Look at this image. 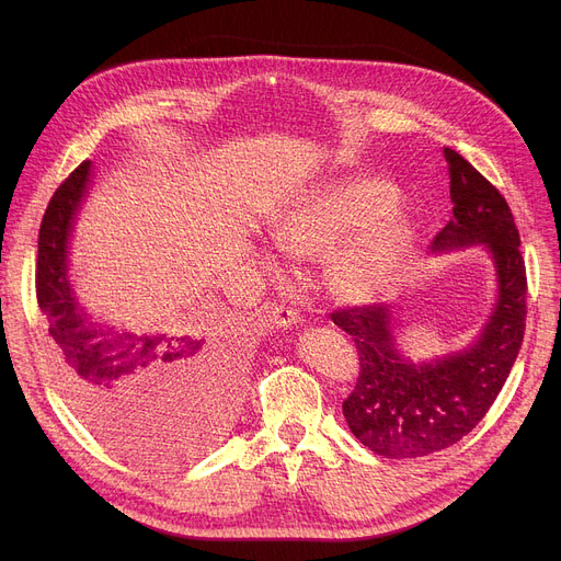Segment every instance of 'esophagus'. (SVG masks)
I'll return each instance as SVG.
<instances>
[{"mask_svg": "<svg viewBox=\"0 0 561 561\" xmlns=\"http://www.w3.org/2000/svg\"><path fill=\"white\" fill-rule=\"evenodd\" d=\"M265 313H268V320L273 322V328H293L300 322V313L296 309H290L279 302L265 305Z\"/></svg>", "mask_w": 561, "mask_h": 561, "instance_id": "esophagus-1", "label": "esophagus"}]
</instances>
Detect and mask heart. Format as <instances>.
<instances>
[{"label":"heart","mask_w":561,"mask_h":561,"mask_svg":"<svg viewBox=\"0 0 561 561\" xmlns=\"http://www.w3.org/2000/svg\"><path fill=\"white\" fill-rule=\"evenodd\" d=\"M393 202L396 191L381 182L322 193L275 225V245L290 259L328 254L350 231L387 211ZM407 241L409 227L400 214H385L375 220L355 245L334 259L330 282L336 296L347 302L370 300L391 277Z\"/></svg>","instance_id":"1"}]
</instances>
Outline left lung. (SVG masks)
I'll use <instances>...</instances> for the list:
<instances>
[{"label":"left lung","instance_id":"1","mask_svg":"<svg viewBox=\"0 0 561 561\" xmlns=\"http://www.w3.org/2000/svg\"><path fill=\"white\" fill-rule=\"evenodd\" d=\"M453 214L434 236V250L482 243L497 271V305L480 341L432 364L407 362L391 332L389 305L332 313L352 336L359 377L343 402V416L364 446L391 459L440 453L473 430L491 409L518 357L527 316V275L518 229L507 199L450 147Z\"/></svg>","mask_w":561,"mask_h":561}]
</instances>
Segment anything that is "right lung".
<instances>
[{
  "instance_id": "right-lung-1",
  "label": "right lung",
  "mask_w": 561,
  "mask_h": 561,
  "mask_svg": "<svg viewBox=\"0 0 561 561\" xmlns=\"http://www.w3.org/2000/svg\"><path fill=\"white\" fill-rule=\"evenodd\" d=\"M91 161L75 168L51 195L41 231L36 296L49 322L58 377L79 414L104 444L150 457L147 409H214L225 414L236 362L206 325L176 334L113 332L88 320L68 284V236L85 193ZM152 423V421H150Z\"/></svg>"
}]
</instances>
